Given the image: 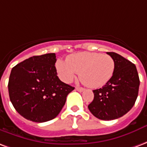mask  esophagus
<instances>
[{"label": "esophagus", "instance_id": "obj_1", "mask_svg": "<svg viewBox=\"0 0 147 147\" xmlns=\"http://www.w3.org/2000/svg\"><path fill=\"white\" fill-rule=\"evenodd\" d=\"M75 89L77 90V91H78V92H80L84 91V88H80V87H76V88H75Z\"/></svg>", "mask_w": 147, "mask_h": 147}]
</instances>
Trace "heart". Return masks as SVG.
I'll return each mask as SVG.
<instances>
[{
  "instance_id": "heart-1",
  "label": "heart",
  "mask_w": 147,
  "mask_h": 147,
  "mask_svg": "<svg viewBox=\"0 0 147 147\" xmlns=\"http://www.w3.org/2000/svg\"><path fill=\"white\" fill-rule=\"evenodd\" d=\"M66 61L58 60L55 63L61 80L70 83L80 73L81 81L92 88H98L108 83L115 70L113 58L98 52H78L69 55Z\"/></svg>"
}]
</instances>
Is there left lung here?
Wrapping results in <instances>:
<instances>
[{"instance_id":"obj_1","label":"left lung","mask_w":147,"mask_h":147,"mask_svg":"<svg viewBox=\"0 0 147 147\" xmlns=\"http://www.w3.org/2000/svg\"><path fill=\"white\" fill-rule=\"evenodd\" d=\"M115 63V70L108 83L93 91L94 99L88 105L90 112L103 121L124 116L136 102L140 78L135 64L115 52H107Z\"/></svg>"}]
</instances>
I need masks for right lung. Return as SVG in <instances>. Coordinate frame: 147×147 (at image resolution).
<instances>
[{"mask_svg": "<svg viewBox=\"0 0 147 147\" xmlns=\"http://www.w3.org/2000/svg\"><path fill=\"white\" fill-rule=\"evenodd\" d=\"M55 53L35 55L15 66L8 93L18 113L29 121L42 123L54 119L74 88L58 78Z\"/></svg>", "mask_w": 147, "mask_h": 147, "instance_id": "obj_1", "label": "right lung"}]
</instances>
